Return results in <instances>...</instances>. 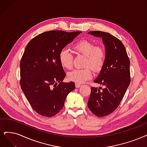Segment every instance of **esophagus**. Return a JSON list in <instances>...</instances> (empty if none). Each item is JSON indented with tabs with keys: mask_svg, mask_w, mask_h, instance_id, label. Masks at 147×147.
<instances>
[{
	"mask_svg": "<svg viewBox=\"0 0 147 147\" xmlns=\"http://www.w3.org/2000/svg\"><path fill=\"white\" fill-rule=\"evenodd\" d=\"M80 86H81V85L80 84H77V83L75 84L76 88H79V87H80Z\"/></svg>",
	"mask_w": 147,
	"mask_h": 147,
	"instance_id": "34e87169",
	"label": "esophagus"
}]
</instances>
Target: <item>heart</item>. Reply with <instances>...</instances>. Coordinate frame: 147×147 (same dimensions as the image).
Returning <instances> with one entry per match:
<instances>
[{
  "instance_id": "heart-1",
  "label": "heart",
  "mask_w": 147,
  "mask_h": 147,
  "mask_svg": "<svg viewBox=\"0 0 147 147\" xmlns=\"http://www.w3.org/2000/svg\"><path fill=\"white\" fill-rule=\"evenodd\" d=\"M78 53L85 56L84 68H76L68 74L69 80L81 84L90 79L93 75L91 67L95 71H99L104 64L105 51L100 46H96L95 43L88 40H82L75 43L73 46ZM59 59L62 67L70 69L73 66V55L67 48L60 51Z\"/></svg>"
}]
</instances>
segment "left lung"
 <instances>
[{
	"instance_id": "1",
	"label": "left lung",
	"mask_w": 147,
	"mask_h": 147,
	"mask_svg": "<svg viewBox=\"0 0 147 147\" xmlns=\"http://www.w3.org/2000/svg\"><path fill=\"white\" fill-rule=\"evenodd\" d=\"M90 35L102 38L105 48L104 65L94 82L105 86L91 87L88 107L94 115L104 117L115 111L129 85L130 61L123 44L117 37L106 32L92 31Z\"/></svg>"
}]
</instances>
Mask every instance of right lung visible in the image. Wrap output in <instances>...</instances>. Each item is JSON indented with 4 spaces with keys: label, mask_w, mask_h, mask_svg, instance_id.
<instances>
[{
    "label": "right lung",
    "mask_w": 147,
    "mask_h": 147,
    "mask_svg": "<svg viewBox=\"0 0 147 147\" xmlns=\"http://www.w3.org/2000/svg\"><path fill=\"white\" fill-rule=\"evenodd\" d=\"M81 32L46 31L34 37L25 48L20 63V86L33 110L43 116H55L75 89L74 82H62L66 74L59 55Z\"/></svg>",
    "instance_id": "add662e5"
}]
</instances>
